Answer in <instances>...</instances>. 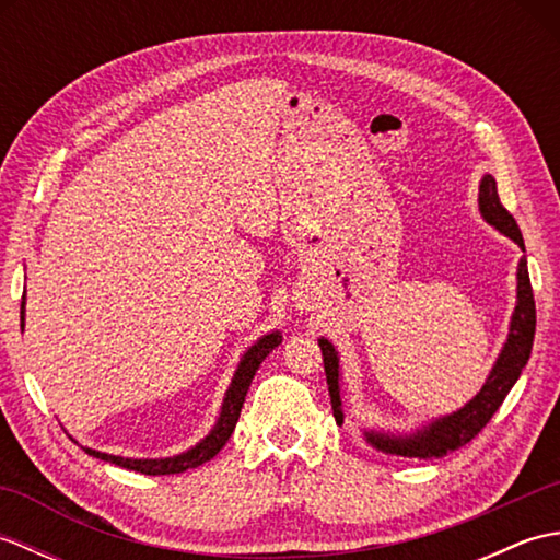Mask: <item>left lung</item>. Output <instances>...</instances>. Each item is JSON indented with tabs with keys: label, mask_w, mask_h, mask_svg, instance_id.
<instances>
[{
	"label": "left lung",
	"mask_w": 560,
	"mask_h": 560,
	"mask_svg": "<svg viewBox=\"0 0 560 560\" xmlns=\"http://www.w3.org/2000/svg\"><path fill=\"white\" fill-rule=\"evenodd\" d=\"M479 211L483 221L493 225L498 233L510 237L522 253H525V241H522L520 225L510 217L508 209L501 205L498 197L495 177L486 173L479 183ZM534 329H537V307H534L529 271H527V257H520L517 265V303L513 317H510L508 339L503 343L501 353L491 368L489 377L481 385V389L474 395L462 409L438 416V419L428 421L421 428H413L411 433L399 431H375V428H363L365 443L375 447L385 455L397 457H416V459H435L445 457L447 452L459 450L467 445L474 435H479L481 428L491 421V416L501 407L508 392L513 389L522 368L527 365L532 343H534ZM319 349H323L325 359V373L331 397V411L335 419L341 425L343 423V387H341V365H339V351L335 349L327 337L317 339Z\"/></svg>",
	"instance_id": "8db88e82"
}]
</instances>
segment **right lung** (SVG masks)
Wrapping results in <instances>:
<instances>
[{
    "label": "right lung",
    "instance_id": "obj_1",
    "mask_svg": "<svg viewBox=\"0 0 560 560\" xmlns=\"http://www.w3.org/2000/svg\"><path fill=\"white\" fill-rule=\"evenodd\" d=\"M26 325V295L21 299V329ZM281 331L273 329L267 331V335H261L253 347H249L241 363H237L233 380L229 389H225V397L221 404V413L217 423H213L211 431L199 440L195 447H189L180 455H173V457H156V459H137V457H122V455H108V452H101V450H93V447H83L89 452L91 457H98L103 462H110L117 464V467H125V469H132V471H141L147 474V477H163V474H180L187 469H195L199 464H205L209 459H213L221 452V447L229 443L231 433L235 431V423L241 419V409H243V401L245 395L249 389V383H253V377L257 373L259 363L267 359V355L279 347L281 343Z\"/></svg>",
    "mask_w": 560,
    "mask_h": 560
}]
</instances>
